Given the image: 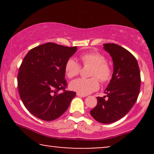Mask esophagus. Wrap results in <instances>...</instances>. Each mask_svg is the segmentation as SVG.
Segmentation results:
<instances>
[{
	"mask_svg": "<svg viewBox=\"0 0 154 154\" xmlns=\"http://www.w3.org/2000/svg\"><path fill=\"white\" fill-rule=\"evenodd\" d=\"M77 95L79 97H85L87 95H85V94H82L81 93H79V92H77Z\"/></svg>",
	"mask_w": 154,
	"mask_h": 154,
	"instance_id": "obj_1",
	"label": "esophagus"
}]
</instances>
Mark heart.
I'll return each instance as SVG.
<instances>
[{
    "label": "heart",
    "mask_w": 154,
    "mask_h": 154,
    "mask_svg": "<svg viewBox=\"0 0 154 154\" xmlns=\"http://www.w3.org/2000/svg\"><path fill=\"white\" fill-rule=\"evenodd\" d=\"M83 65H91L92 68L90 72V79H78L73 80L69 84L71 90L82 94H88L96 91L100 87L98 79L102 83H106L112 75L111 66L106 63V59L100 52H90L81 56ZM66 75L69 79L76 76L81 71V65L73 57L66 60L64 66Z\"/></svg>",
    "instance_id": "1"
}]
</instances>
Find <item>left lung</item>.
I'll return each instance as SVG.
<instances>
[{
    "instance_id": "left-lung-1",
    "label": "left lung",
    "mask_w": 154,
    "mask_h": 154,
    "mask_svg": "<svg viewBox=\"0 0 154 154\" xmlns=\"http://www.w3.org/2000/svg\"><path fill=\"white\" fill-rule=\"evenodd\" d=\"M104 50L113 60V72L105 90L107 100L97 97V104L90 111L101 123H112L123 118L137 100L141 85L137 61L125 48L114 43L104 44Z\"/></svg>"
}]
</instances>
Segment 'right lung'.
<instances>
[{
    "label": "right lung",
    "mask_w": 154,
    "mask_h": 154,
    "mask_svg": "<svg viewBox=\"0 0 154 154\" xmlns=\"http://www.w3.org/2000/svg\"><path fill=\"white\" fill-rule=\"evenodd\" d=\"M76 50L75 46L47 43L31 49L23 60L17 76L19 93L27 110L38 119H57L76 94L65 90L64 71L66 60Z\"/></svg>",
    "instance_id": "add662e5"
}]
</instances>
